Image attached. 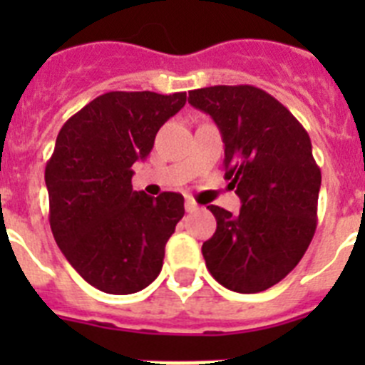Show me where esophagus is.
I'll list each match as a JSON object with an SVG mask.
<instances>
[{
	"label": "esophagus",
	"instance_id": "esophagus-1",
	"mask_svg": "<svg viewBox=\"0 0 365 365\" xmlns=\"http://www.w3.org/2000/svg\"><path fill=\"white\" fill-rule=\"evenodd\" d=\"M185 208H186V212H195L197 210V202L193 201V199H186Z\"/></svg>",
	"mask_w": 365,
	"mask_h": 365
}]
</instances>
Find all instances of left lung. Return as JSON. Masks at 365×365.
<instances>
[{
	"label": "left lung",
	"instance_id": "obj_1",
	"mask_svg": "<svg viewBox=\"0 0 365 365\" xmlns=\"http://www.w3.org/2000/svg\"><path fill=\"white\" fill-rule=\"evenodd\" d=\"M188 102L217 124L225 179L243 202L237 215L208 206L217 228L202 243L206 269L234 292L267 291L298 265L316 232L322 172L311 138L259 87H202Z\"/></svg>",
	"mask_w": 365,
	"mask_h": 365
}]
</instances>
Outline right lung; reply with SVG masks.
I'll use <instances>...</instances> for the list:
<instances>
[{
    "instance_id": "1",
    "label": "right lung",
    "mask_w": 365,
    "mask_h": 365,
    "mask_svg": "<svg viewBox=\"0 0 365 365\" xmlns=\"http://www.w3.org/2000/svg\"><path fill=\"white\" fill-rule=\"evenodd\" d=\"M186 93L111 91L74 113L45 166L49 222L58 247L89 285L133 294L163 269L185 197L133 192L131 166L146 159L160 125Z\"/></svg>"
}]
</instances>
